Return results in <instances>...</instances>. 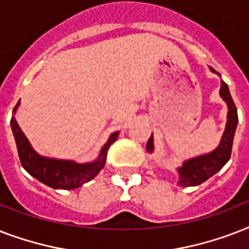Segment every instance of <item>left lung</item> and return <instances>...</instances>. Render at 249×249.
<instances>
[{
	"label": "left lung",
	"mask_w": 249,
	"mask_h": 249,
	"mask_svg": "<svg viewBox=\"0 0 249 249\" xmlns=\"http://www.w3.org/2000/svg\"><path fill=\"white\" fill-rule=\"evenodd\" d=\"M209 70L213 73H217L220 76V73L214 71L212 67H209ZM220 97L228 105V116H226V126H225L224 134L221 137L218 146L213 151L185 160L181 166H178V185L182 186V187L200 185V183L207 181L208 178L214 176L218 170L222 169V166L230 159L232 141H234L236 125H238V111H236V107L234 105L228 84L225 83L224 80H221ZM146 150L150 154H152L155 150L152 134L150 140L147 141Z\"/></svg>",
	"instance_id": "1"
}]
</instances>
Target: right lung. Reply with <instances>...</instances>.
I'll return each instance as SVG.
<instances>
[{
    "instance_id": "add662e5",
    "label": "right lung",
    "mask_w": 249,
    "mask_h": 249,
    "mask_svg": "<svg viewBox=\"0 0 249 249\" xmlns=\"http://www.w3.org/2000/svg\"><path fill=\"white\" fill-rule=\"evenodd\" d=\"M19 106H20V101L14 107L13 117H11L10 124H11V130H13L14 138H15L21 165L32 177L52 189L73 190L83 186L86 182H89L90 179H93L101 172V169L106 164V158H107V151H108L109 146L117 140L120 132L111 133L107 142L102 146L98 158L93 161L77 163L75 160L48 158V156L40 155L32 147L28 138L25 137L18 124L14 115L17 113Z\"/></svg>"
}]
</instances>
